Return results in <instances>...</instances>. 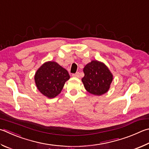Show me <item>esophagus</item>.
Here are the masks:
<instances>
[{
  "mask_svg": "<svg viewBox=\"0 0 149 149\" xmlns=\"http://www.w3.org/2000/svg\"><path fill=\"white\" fill-rule=\"evenodd\" d=\"M72 76L74 77L79 78V77H80V76H79V72H77V73H75V74H72Z\"/></svg>",
  "mask_w": 149,
  "mask_h": 149,
  "instance_id": "34e87169",
  "label": "esophagus"
}]
</instances>
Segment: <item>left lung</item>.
I'll use <instances>...</instances> for the list:
<instances>
[{
  "instance_id": "left-lung-1",
  "label": "left lung",
  "mask_w": 149,
  "mask_h": 149,
  "mask_svg": "<svg viewBox=\"0 0 149 149\" xmlns=\"http://www.w3.org/2000/svg\"><path fill=\"white\" fill-rule=\"evenodd\" d=\"M82 82L86 91L93 95L101 96L109 91L113 75L102 62L94 60L86 64Z\"/></svg>"
}]
</instances>
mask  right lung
<instances>
[{
    "label": "right lung",
    "mask_w": 149,
    "mask_h": 149,
    "mask_svg": "<svg viewBox=\"0 0 149 149\" xmlns=\"http://www.w3.org/2000/svg\"><path fill=\"white\" fill-rule=\"evenodd\" d=\"M70 77L67 70L57 63L47 61L37 70L34 81L40 93L51 99L61 93L64 84Z\"/></svg>",
    "instance_id": "1"
}]
</instances>
